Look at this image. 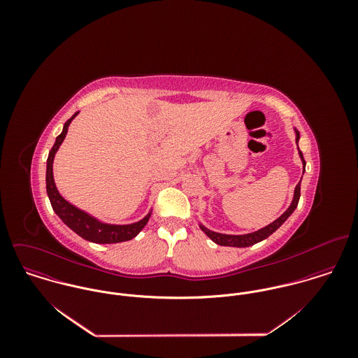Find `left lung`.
Wrapping results in <instances>:
<instances>
[{"instance_id":"obj_1","label":"left lung","mask_w":358,"mask_h":358,"mask_svg":"<svg viewBox=\"0 0 358 358\" xmlns=\"http://www.w3.org/2000/svg\"><path fill=\"white\" fill-rule=\"evenodd\" d=\"M295 135H296V145L301 139V135H299V131L295 128ZM298 152H299V157L302 159V165H303V173L306 171V161L303 158V153L299 150V146H298ZM302 182V179H301ZM301 182L296 185L295 187V192H294V199H292V203L288 206V209L281 215L278 216L274 222H271L270 224L256 230L254 233H248V234H223V233H217V231H213V230H209L208 227H205L204 224L201 222H199V226L200 229L204 231L205 234L217 245H224V247H236V248H245V247H251L256 243H260L263 240H266L268 236H271L277 229H280V226H282V223L294 213V210L296 209L298 203H299V199H301Z\"/></svg>"}]
</instances>
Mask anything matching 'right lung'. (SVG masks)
Here are the masks:
<instances>
[{"label":"right lung","mask_w":358,"mask_h":358,"mask_svg":"<svg viewBox=\"0 0 358 358\" xmlns=\"http://www.w3.org/2000/svg\"><path fill=\"white\" fill-rule=\"evenodd\" d=\"M78 113L80 111L74 113L71 115V118H69L64 122L60 135L56 138L55 145L48 154L45 183H47V194L51 201L52 209L69 229H71L76 234H78L81 238H84L87 241H91L95 244H117V243L129 241V240L135 238L143 230V227L148 224V222L152 216V208L145 217H142L141 220L134 222V223H128V224L104 223L101 219L88 213L87 210L80 209L78 206L69 203L59 193V190L56 187V183L53 179V159L67 135L69 125L78 115Z\"/></svg>","instance_id":"right-lung-1"}]
</instances>
